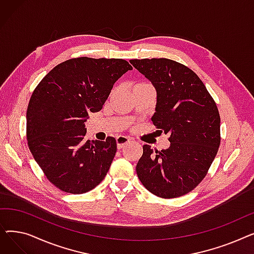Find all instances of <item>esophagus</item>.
<instances>
[{
  "label": "esophagus",
  "instance_id": "esophagus-1",
  "mask_svg": "<svg viewBox=\"0 0 254 254\" xmlns=\"http://www.w3.org/2000/svg\"><path fill=\"white\" fill-rule=\"evenodd\" d=\"M130 142V139L127 138V137H125V136H118L116 138V143H117V148L118 149H122L123 147H125V146L127 144H128Z\"/></svg>",
  "mask_w": 254,
  "mask_h": 254
}]
</instances>
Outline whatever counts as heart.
Returning a JSON list of instances; mask_svg holds the SVG:
<instances>
[{
    "instance_id": "heart-1",
    "label": "heart",
    "mask_w": 254,
    "mask_h": 254,
    "mask_svg": "<svg viewBox=\"0 0 254 254\" xmlns=\"http://www.w3.org/2000/svg\"><path fill=\"white\" fill-rule=\"evenodd\" d=\"M144 85H149V84H146V83H141V84H137L136 86H144ZM135 86V87H136Z\"/></svg>"
}]
</instances>
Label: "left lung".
I'll use <instances>...</instances> for the list:
<instances>
[{"mask_svg": "<svg viewBox=\"0 0 254 254\" xmlns=\"http://www.w3.org/2000/svg\"><path fill=\"white\" fill-rule=\"evenodd\" d=\"M156 90L153 125L169 134L161 151L143 146L136 167L142 184L164 198L191 191L206 176L220 144V116L205 84L188 66L168 59L130 60Z\"/></svg>", "mask_w": 254, "mask_h": 254, "instance_id": "1", "label": "left lung"}]
</instances>
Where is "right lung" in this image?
I'll return each instance as SVG.
<instances>
[{"mask_svg": "<svg viewBox=\"0 0 254 254\" xmlns=\"http://www.w3.org/2000/svg\"><path fill=\"white\" fill-rule=\"evenodd\" d=\"M131 69L122 59L77 58L55 66L35 88L26 111V139L46 178L61 190L87 192L109 171L115 139L85 140L84 123Z\"/></svg>", "mask_w": 254, "mask_h": 254, "instance_id": "1", "label": "right lung"}]
</instances>
